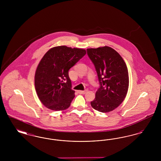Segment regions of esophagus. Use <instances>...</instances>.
<instances>
[{"label": "esophagus", "instance_id": "1", "mask_svg": "<svg viewBox=\"0 0 161 161\" xmlns=\"http://www.w3.org/2000/svg\"><path fill=\"white\" fill-rule=\"evenodd\" d=\"M87 92H88V91H87V90H84V91H78V93H81V94H84V93H87Z\"/></svg>", "mask_w": 161, "mask_h": 161}]
</instances>
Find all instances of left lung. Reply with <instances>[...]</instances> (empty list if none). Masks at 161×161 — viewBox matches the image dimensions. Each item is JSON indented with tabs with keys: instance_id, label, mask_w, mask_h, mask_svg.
Wrapping results in <instances>:
<instances>
[{
	"instance_id": "left-lung-1",
	"label": "left lung",
	"mask_w": 161,
	"mask_h": 161,
	"mask_svg": "<svg viewBox=\"0 0 161 161\" xmlns=\"http://www.w3.org/2000/svg\"><path fill=\"white\" fill-rule=\"evenodd\" d=\"M96 69L100 87L91 102L94 109L106 113L114 110L124 100L129 78L126 64L115 49L108 46L87 49Z\"/></svg>"
}]
</instances>
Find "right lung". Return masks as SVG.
Masks as SVG:
<instances>
[{
	"instance_id": "right-lung-1",
	"label": "right lung",
	"mask_w": 161,
	"mask_h": 161,
	"mask_svg": "<svg viewBox=\"0 0 161 161\" xmlns=\"http://www.w3.org/2000/svg\"><path fill=\"white\" fill-rule=\"evenodd\" d=\"M86 54L83 49L60 46L44 55L36 69L34 84L38 98L45 107L60 111L70 106L75 91L68 72Z\"/></svg>"
}]
</instances>
